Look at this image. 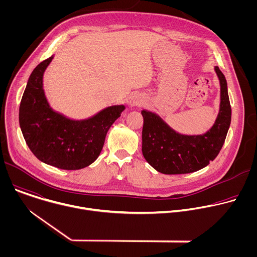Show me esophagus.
Listing matches in <instances>:
<instances>
[{"label": "esophagus", "mask_w": 257, "mask_h": 257, "mask_svg": "<svg viewBox=\"0 0 257 257\" xmlns=\"http://www.w3.org/2000/svg\"><path fill=\"white\" fill-rule=\"evenodd\" d=\"M144 102H145V97L141 94H134L133 96H131L129 100V104L131 106H140Z\"/></svg>", "instance_id": "obj_1"}]
</instances>
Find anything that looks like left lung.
Instances as JSON below:
<instances>
[{
  "instance_id": "left-lung-1",
  "label": "left lung",
  "mask_w": 257,
  "mask_h": 257,
  "mask_svg": "<svg viewBox=\"0 0 257 257\" xmlns=\"http://www.w3.org/2000/svg\"><path fill=\"white\" fill-rule=\"evenodd\" d=\"M221 84L219 112L213 126L201 135H183L159 115L142 109V155L154 169L167 175L193 173L206 167L222 150L230 124L231 104L227 80L214 67Z\"/></svg>"
}]
</instances>
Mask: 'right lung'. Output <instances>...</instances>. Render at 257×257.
<instances>
[{
	"mask_svg": "<svg viewBox=\"0 0 257 257\" xmlns=\"http://www.w3.org/2000/svg\"><path fill=\"white\" fill-rule=\"evenodd\" d=\"M54 56L34 68L20 107L19 124L32 154L41 162L62 170H80L99 156L105 135L125 105L107 106L84 120H72L55 112L45 95L44 73Z\"/></svg>",
	"mask_w": 257,
	"mask_h": 257,
	"instance_id": "right-lung-1",
	"label": "right lung"
}]
</instances>
